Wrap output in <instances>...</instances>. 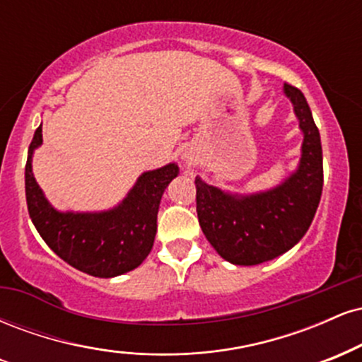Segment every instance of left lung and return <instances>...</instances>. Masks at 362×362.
I'll return each instance as SVG.
<instances>
[{"instance_id": "8db88e82", "label": "left lung", "mask_w": 362, "mask_h": 362, "mask_svg": "<svg viewBox=\"0 0 362 362\" xmlns=\"http://www.w3.org/2000/svg\"><path fill=\"white\" fill-rule=\"evenodd\" d=\"M305 134L300 168L267 192L231 195L195 177L199 224L224 260L257 265L293 248L308 231L322 197L323 160L320 132L305 95L284 85Z\"/></svg>"}]
</instances>
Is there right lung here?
<instances>
[{
	"instance_id": "1",
	"label": "right lung",
	"mask_w": 362,
	"mask_h": 362,
	"mask_svg": "<svg viewBox=\"0 0 362 362\" xmlns=\"http://www.w3.org/2000/svg\"><path fill=\"white\" fill-rule=\"evenodd\" d=\"M42 143L37 127L25 165V195L32 223L49 248L78 271L95 277H114L143 264L156 235L161 195L178 167L143 173L122 204L105 213H59L49 204L32 173V153Z\"/></svg>"
}]
</instances>
